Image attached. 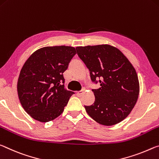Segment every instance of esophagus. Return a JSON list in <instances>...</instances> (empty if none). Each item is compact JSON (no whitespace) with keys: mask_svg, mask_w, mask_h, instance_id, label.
<instances>
[{"mask_svg":"<svg viewBox=\"0 0 159 159\" xmlns=\"http://www.w3.org/2000/svg\"><path fill=\"white\" fill-rule=\"evenodd\" d=\"M83 93H84V89L81 90V91H79V92H77V95L78 96V97H82Z\"/></svg>","mask_w":159,"mask_h":159,"instance_id":"obj_1","label":"esophagus"}]
</instances>
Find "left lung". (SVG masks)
<instances>
[{
  "mask_svg": "<svg viewBox=\"0 0 159 159\" xmlns=\"http://www.w3.org/2000/svg\"><path fill=\"white\" fill-rule=\"evenodd\" d=\"M76 50L89 69L92 82L100 84V88L92 89L94 103L84 106L87 113L103 125L121 122L138 98L139 84L136 70L124 54L112 46H78Z\"/></svg>",
  "mask_w": 159,
  "mask_h": 159,
  "instance_id": "8db88e82",
  "label": "left lung"
}]
</instances>
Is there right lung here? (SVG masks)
Segmentation results:
<instances>
[{
    "instance_id": "obj_1",
    "label": "right lung",
    "mask_w": 159,
    "mask_h": 159,
    "mask_svg": "<svg viewBox=\"0 0 159 159\" xmlns=\"http://www.w3.org/2000/svg\"><path fill=\"white\" fill-rule=\"evenodd\" d=\"M77 53L71 46L44 47L36 51L21 70L17 93L25 111L46 123L62 113L73 92L65 88L62 73Z\"/></svg>"
}]
</instances>
